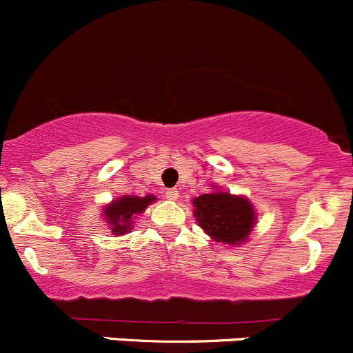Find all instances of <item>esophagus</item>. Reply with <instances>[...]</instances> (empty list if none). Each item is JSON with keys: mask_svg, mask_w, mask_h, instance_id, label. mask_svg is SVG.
Segmentation results:
<instances>
[{"mask_svg": "<svg viewBox=\"0 0 353 353\" xmlns=\"http://www.w3.org/2000/svg\"><path fill=\"white\" fill-rule=\"evenodd\" d=\"M178 195H180V193H178L176 188H170V190H166V199L172 200V202L178 200Z\"/></svg>", "mask_w": 353, "mask_h": 353, "instance_id": "esophagus-1", "label": "esophagus"}]
</instances>
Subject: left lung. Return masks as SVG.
<instances>
[{"label":"left lung","mask_w":353,"mask_h":353,"mask_svg":"<svg viewBox=\"0 0 353 353\" xmlns=\"http://www.w3.org/2000/svg\"><path fill=\"white\" fill-rule=\"evenodd\" d=\"M192 203L199 225L221 244H242L256 223V212L245 196L215 190L196 196Z\"/></svg>","instance_id":"8db88e82"}]
</instances>
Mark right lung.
Listing matches in <instances>:
<instances>
[{
	"label": "right lung",
	"mask_w": 353,
	"mask_h": 353,
	"mask_svg": "<svg viewBox=\"0 0 353 353\" xmlns=\"http://www.w3.org/2000/svg\"><path fill=\"white\" fill-rule=\"evenodd\" d=\"M157 200L154 195L134 196L123 195L119 199L112 200L109 205L104 207L102 217L111 229L112 236H124L132 229V219L138 214H143L150 203Z\"/></svg>",
	"instance_id": "1"
}]
</instances>
